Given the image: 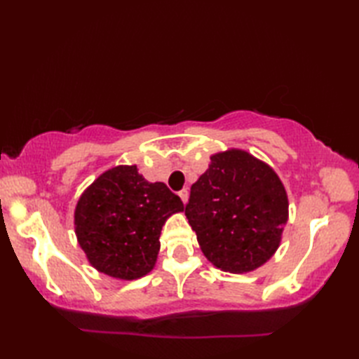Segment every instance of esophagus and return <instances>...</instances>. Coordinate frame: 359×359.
<instances>
[{"label":"esophagus","mask_w":359,"mask_h":359,"mask_svg":"<svg viewBox=\"0 0 359 359\" xmlns=\"http://www.w3.org/2000/svg\"><path fill=\"white\" fill-rule=\"evenodd\" d=\"M179 196H180L182 202H184V203H187V202H188V196H189V193H188V189H187V188H184V189H182V191H179Z\"/></svg>","instance_id":"34e87169"}]
</instances>
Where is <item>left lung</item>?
Listing matches in <instances>:
<instances>
[{"label": "left lung", "mask_w": 359, "mask_h": 359, "mask_svg": "<svg viewBox=\"0 0 359 359\" xmlns=\"http://www.w3.org/2000/svg\"><path fill=\"white\" fill-rule=\"evenodd\" d=\"M193 184L185 215L217 269L253 271L276 253L288 220L285 188L270 165L242 149L211 156Z\"/></svg>", "instance_id": "left-lung-1"}]
</instances>
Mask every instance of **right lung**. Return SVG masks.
I'll use <instances>...</instances> for the list:
<instances>
[{
    "label": "right lung",
    "instance_id": "add662e5",
    "mask_svg": "<svg viewBox=\"0 0 359 359\" xmlns=\"http://www.w3.org/2000/svg\"><path fill=\"white\" fill-rule=\"evenodd\" d=\"M180 211V197L165 184H151L135 165H120L98 175L80 196L75 234L97 271L134 280L154 269L162 226Z\"/></svg>",
    "mask_w": 359,
    "mask_h": 359
}]
</instances>
